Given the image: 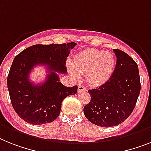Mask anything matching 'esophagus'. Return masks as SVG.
I'll use <instances>...</instances> for the list:
<instances>
[{"instance_id":"1","label":"esophagus","mask_w":151,"mask_h":151,"mask_svg":"<svg viewBox=\"0 0 151 151\" xmlns=\"http://www.w3.org/2000/svg\"><path fill=\"white\" fill-rule=\"evenodd\" d=\"M78 93H81V92H86L87 88L83 85H79L78 86Z\"/></svg>"}]
</instances>
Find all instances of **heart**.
Instances as JSON below:
<instances>
[{
	"mask_svg": "<svg viewBox=\"0 0 151 151\" xmlns=\"http://www.w3.org/2000/svg\"><path fill=\"white\" fill-rule=\"evenodd\" d=\"M114 67L115 58L110 52L88 48L76 56L74 65H68V70L76 78H80V74H87L90 84L99 86L110 78Z\"/></svg>",
	"mask_w": 151,
	"mask_h": 151,
	"instance_id": "1",
	"label": "heart"
}]
</instances>
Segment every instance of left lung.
<instances>
[{
	"label": "left lung",
	"mask_w": 151,
	"mask_h": 151,
	"mask_svg": "<svg viewBox=\"0 0 151 151\" xmlns=\"http://www.w3.org/2000/svg\"><path fill=\"white\" fill-rule=\"evenodd\" d=\"M115 69L109 79L96 89H89L90 102L83 108L89 122L103 127L117 126L134 110L140 92L138 65L126 52L113 49Z\"/></svg>",
	"instance_id": "8db88e82"
}]
</instances>
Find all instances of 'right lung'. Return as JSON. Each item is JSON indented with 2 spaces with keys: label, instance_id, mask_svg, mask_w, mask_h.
<instances>
[{
  "label": "right lung",
  "instance_id": "obj_1",
  "mask_svg": "<svg viewBox=\"0 0 151 151\" xmlns=\"http://www.w3.org/2000/svg\"><path fill=\"white\" fill-rule=\"evenodd\" d=\"M76 45L75 42L35 45L14 58L7 76V89L12 106L23 120L33 125L54 121L59 116L63 99L77 93V86H65L57 74L67 73V57ZM38 64L45 66L48 73L43 83L35 85L29 76Z\"/></svg>",
  "mask_w": 151,
  "mask_h": 151
}]
</instances>
